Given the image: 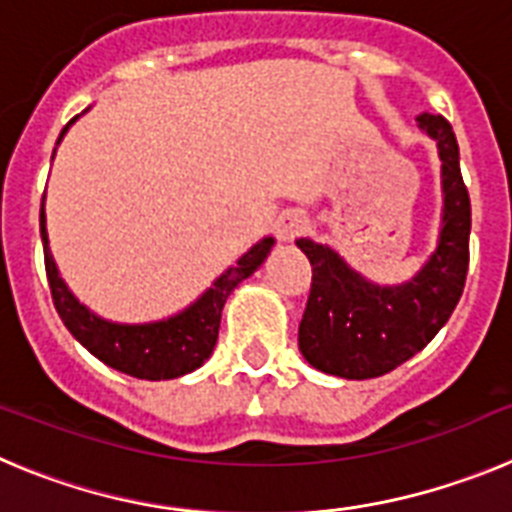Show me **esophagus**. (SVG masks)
I'll return each mask as SVG.
<instances>
[{"mask_svg":"<svg viewBox=\"0 0 512 512\" xmlns=\"http://www.w3.org/2000/svg\"><path fill=\"white\" fill-rule=\"evenodd\" d=\"M307 217L302 215V212L297 210H289L284 212L282 217H279V223H277V238L279 241L289 243V241H295L297 235H302L307 230Z\"/></svg>","mask_w":512,"mask_h":512,"instance_id":"1","label":"esophagus"}]
</instances>
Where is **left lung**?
<instances>
[{
	"label": "left lung",
	"mask_w": 512,
	"mask_h": 512,
	"mask_svg": "<svg viewBox=\"0 0 512 512\" xmlns=\"http://www.w3.org/2000/svg\"><path fill=\"white\" fill-rule=\"evenodd\" d=\"M418 128L441 156L443 225L438 246L410 282L382 287L364 279L333 248L300 238L312 284L300 323V351L315 369L343 379L392 372L433 341L451 318L469 269L472 205L459 169V143L443 115H420Z\"/></svg>",
	"instance_id": "obj_1"
}]
</instances>
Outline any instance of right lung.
I'll return each instance as SVG.
<instances>
[{"label":"right lung","mask_w":512,"mask_h":512,"mask_svg":"<svg viewBox=\"0 0 512 512\" xmlns=\"http://www.w3.org/2000/svg\"><path fill=\"white\" fill-rule=\"evenodd\" d=\"M40 238H43L45 274L51 284L53 305H56L63 325L71 330V336L87 348L89 354H94L117 372L138 379H153V382L182 377L205 364V359H210L217 343V328H220V312H223L225 300L243 279L251 277L253 271L264 264L266 253L274 246V238H264L256 243L246 256L238 259V264L230 266L223 277L207 289L200 300L174 318L158 320V323L122 325L99 318L71 295V289L58 274L51 248H48L43 205H40Z\"/></svg>","instance_id":"add662e5"}]
</instances>
